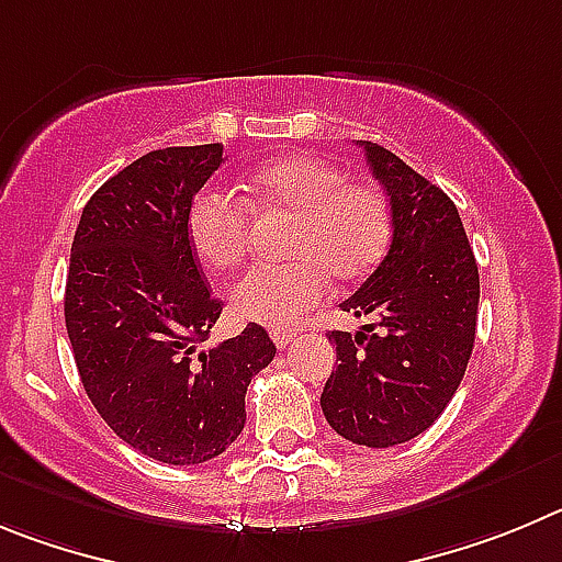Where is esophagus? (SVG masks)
<instances>
[{"instance_id":"obj_1","label":"esophagus","mask_w":562,"mask_h":562,"mask_svg":"<svg viewBox=\"0 0 562 562\" xmlns=\"http://www.w3.org/2000/svg\"><path fill=\"white\" fill-rule=\"evenodd\" d=\"M271 338H274V344H277V347H280V350H285L288 344L296 341V333H291V330H274V333H271Z\"/></svg>"}]
</instances>
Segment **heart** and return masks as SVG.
I'll return each mask as SVG.
<instances>
[{
  "instance_id": "heart-1",
  "label": "heart",
  "mask_w": 562,
  "mask_h": 562,
  "mask_svg": "<svg viewBox=\"0 0 562 562\" xmlns=\"http://www.w3.org/2000/svg\"><path fill=\"white\" fill-rule=\"evenodd\" d=\"M251 206L293 218L285 262H260L235 282L232 305L269 327L296 325L325 293L327 274L350 282L375 269L392 240V204L375 184H352L338 165L293 154L251 170ZM240 195L204 187L187 210V235L212 269H232L249 251L255 212Z\"/></svg>"
}]
</instances>
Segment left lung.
I'll list each match as a JSON object with an SVG mask.
<instances>
[{"mask_svg": "<svg viewBox=\"0 0 562 562\" xmlns=\"http://www.w3.org/2000/svg\"><path fill=\"white\" fill-rule=\"evenodd\" d=\"M392 204V246L341 311L375 316L333 330L338 367L322 392L333 431L392 448L434 426L468 369L479 316V266L457 204L378 143H358Z\"/></svg>", "mask_w": 562, "mask_h": 562, "instance_id": "8db88e82", "label": "left lung"}]
</instances>
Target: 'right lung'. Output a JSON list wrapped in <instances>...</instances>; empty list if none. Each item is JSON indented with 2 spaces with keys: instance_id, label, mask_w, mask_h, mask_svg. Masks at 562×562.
I'll list each match as a JSON object with an SVG mask.
<instances>
[{
  "instance_id": "obj_1",
  "label": "right lung",
  "mask_w": 562,
  "mask_h": 562,
  "mask_svg": "<svg viewBox=\"0 0 562 562\" xmlns=\"http://www.w3.org/2000/svg\"><path fill=\"white\" fill-rule=\"evenodd\" d=\"M221 165V143L139 156L83 206L69 257L64 316L86 394L123 442L165 464L224 453L244 431L251 378L277 352L255 322L201 347L221 302L187 210Z\"/></svg>"
}]
</instances>
